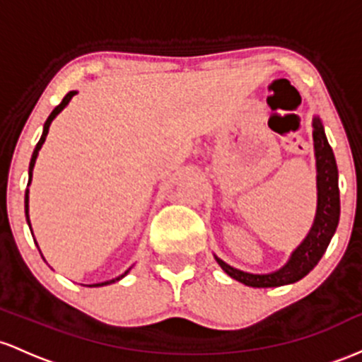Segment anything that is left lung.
Returning a JSON list of instances; mask_svg holds the SVG:
<instances>
[{
    "instance_id": "1",
    "label": "left lung",
    "mask_w": 362,
    "mask_h": 362,
    "mask_svg": "<svg viewBox=\"0 0 362 362\" xmlns=\"http://www.w3.org/2000/svg\"><path fill=\"white\" fill-rule=\"evenodd\" d=\"M313 141L316 157V188H318V205H316L315 222L304 241L292 251L289 262L272 274H247L227 265L224 259L215 257L221 269L229 277L250 287H279L294 284L318 265L323 253L334 238L340 217L339 169L334 150L328 144L320 117H313Z\"/></svg>"
}]
</instances>
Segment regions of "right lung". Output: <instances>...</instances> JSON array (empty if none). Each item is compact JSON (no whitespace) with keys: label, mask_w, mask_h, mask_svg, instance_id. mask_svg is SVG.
Masks as SVG:
<instances>
[{"label":"right lung","mask_w":362,"mask_h":362,"mask_svg":"<svg viewBox=\"0 0 362 362\" xmlns=\"http://www.w3.org/2000/svg\"><path fill=\"white\" fill-rule=\"evenodd\" d=\"M75 90H71V92H68L66 95H64V99L61 100V104L59 105H56L54 109H52V112L49 115V117H47L46 119V123H44V129H42V135H40V140L37 141V145H35V150H34V153H32V159H30V165H28V185H30V181H32V169H34V165H35V159H37V156H39V150H40V147H42V144L44 141H46V136H47V133H49V127H51V123H52V119H54L56 116L59 115L61 111H63L64 107H66L68 105V103H70L71 100V97L75 95ZM25 217H27V224H28V227H30V218H28V189L25 192ZM30 233H32V229H30ZM39 247V246H37ZM129 270H127L124 272L123 275H119V277H116V279H112V280H107V282H100V284H92L90 287H103V286H109V284H112V282H116V280H121L124 277V275L128 274Z\"/></svg>","instance_id":"1"}]
</instances>
